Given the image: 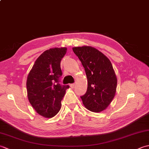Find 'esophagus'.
I'll list each match as a JSON object with an SVG mask.
<instances>
[{"label":"esophagus","mask_w":149,"mask_h":149,"mask_svg":"<svg viewBox=\"0 0 149 149\" xmlns=\"http://www.w3.org/2000/svg\"><path fill=\"white\" fill-rule=\"evenodd\" d=\"M70 86L72 88H74L75 86V84H70Z\"/></svg>","instance_id":"obj_1"}]
</instances>
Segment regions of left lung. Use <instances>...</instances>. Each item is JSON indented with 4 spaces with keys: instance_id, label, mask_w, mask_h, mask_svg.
<instances>
[{
    "instance_id": "1",
    "label": "left lung",
    "mask_w": 149,
    "mask_h": 149,
    "mask_svg": "<svg viewBox=\"0 0 149 149\" xmlns=\"http://www.w3.org/2000/svg\"><path fill=\"white\" fill-rule=\"evenodd\" d=\"M72 49L84 68L88 79L86 92L81 97L84 106L92 112L102 111L111 102L116 93L117 78L111 63L92 47Z\"/></svg>"
}]
</instances>
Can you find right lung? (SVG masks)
<instances>
[{"mask_svg": "<svg viewBox=\"0 0 149 149\" xmlns=\"http://www.w3.org/2000/svg\"><path fill=\"white\" fill-rule=\"evenodd\" d=\"M67 49L53 48L45 50L36 60L27 79V97L36 111L51 118L61 107V100L68 85L59 84L62 75L61 59Z\"/></svg>", "mask_w": 149, "mask_h": 149, "instance_id": "add662e5", "label": "right lung"}]
</instances>
